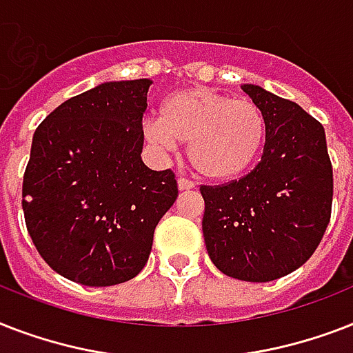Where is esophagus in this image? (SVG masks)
Listing matches in <instances>:
<instances>
[{
	"instance_id": "obj_1",
	"label": "esophagus",
	"mask_w": 353,
	"mask_h": 353,
	"mask_svg": "<svg viewBox=\"0 0 353 353\" xmlns=\"http://www.w3.org/2000/svg\"><path fill=\"white\" fill-rule=\"evenodd\" d=\"M177 187H179V190H190V188H194L196 185H194V181L187 179V177H179V179H177Z\"/></svg>"
}]
</instances>
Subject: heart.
Wrapping results in <instances>:
<instances>
[{
	"label": "heart",
	"mask_w": 353,
	"mask_h": 353,
	"mask_svg": "<svg viewBox=\"0 0 353 353\" xmlns=\"http://www.w3.org/2000/svg\"><path fill=\"white\" fill-rule=\"evenodd\" d=\"M154 146L188 144V159L209 179H232L258 157L265 119L251 99H231L209 88L177 91L163 102L161 119L144 124Z\"/></svg>",
	"instance_id": "obj_1"
}]
</instances>
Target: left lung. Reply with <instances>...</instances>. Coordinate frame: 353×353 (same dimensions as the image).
I'll return each mask as SVG.
<instances>
[{
	"label": "left lung",
	"mask_w": 353,
	"mask_h": 353,
	"mask_svg": "<svg viewBox=\"0 0 353 353\" xmlns=\"http://www.w3.org/2000/svg\"><path fill=\"white\" fill-rule=\"evenodd\" d=\"M241 90L265 119L262 159L240 179L199 187L201 227L221 273L271 282L306 263L323 240L332 216L334 170L317 119L260 85Z\"/></svg>",
	"instance_id": "obj_1"
}]
</instances>
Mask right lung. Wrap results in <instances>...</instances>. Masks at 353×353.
I'll return each instance as SVG.
<instances>
[{
    "label": "right lung",
    "mask_w": 353,
    "mask_h": 353,
    "mask_svg": "<svg viewBox=\"0 0 353 353\" xmlns=\"http://www.w3.org/2000/svg\"><path fill=\"white\" fill-rule=\"evenodd\" d=\"M150 85L104 82L71 97L32 137L21 190L27 231L52 271L82 285L137 276L177 198L176 174L141 159Z\"/></svg>",
    "instance_id": "1"
}]
</instances>
